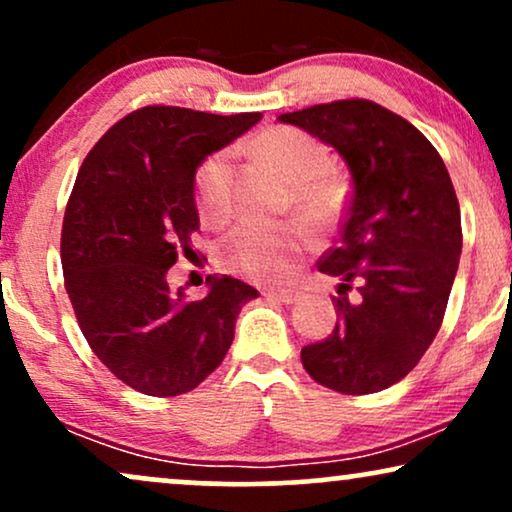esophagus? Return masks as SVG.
I'll return each mask as SVG.
<instances>
[{"instance_id": "esophagus-1", "label": "esophagus", "mask_w": 512, "mask_h": 512, "mask_svg": "<svg viewBox=\"0 0 512 512\" xmlns=\"http://www.w3.org/2000/svg\"><path fill=\"white\" fill-rule=\"evenodd\" d=\"M269 297V300H276V302H283V304H295L300 300L302 293L295 288H278V290H269V293H264Z\"/></svg>"}]
</instances>
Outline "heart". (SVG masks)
Masks as SVG:
<instances>
[{"label":"heart","instance_id":"b5f03b06","mask_svg":"<svg viewBox=\"0 0 512 512\" xmlns=\"http://www.w3.org/2000/svg\"><path fill=\"white\" fill-rule=\"evenodd\" d=\"M257 158L290 184V198L304 217L326 222L340 205V184L328 148L293 127H274L252 146ZM198 212L205 222H222L229 212V163L224 153L205 160L196 177ZM309 236L297 224H238L222 243V262L252 281H278L295 269Z\"/></svg>","mask_w":512,"mask_h":512}]
</instances>
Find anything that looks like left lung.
Instances as JSON below:
<instances>
[{
	"label": "left lung",
	"mask_w": 512,
	"mask_h": 512,
	"mask_svg": "<svg viewBox=\"0 0 512 512\" xmlns=\"http://www.w3.org/2000/svg\"><path fill=\"white\" fill-rule=\"evenodd\" d=\"M278 122L331 146L352 174L340 238L319 262L340 278V321L302 349V366L335 392H380L418 364L442 326L463 248L454 184L435 146L373 101L321 103ZM352 285L358 293L347 296Z\"/></svg>",
	"instance_id": "8db88e82"
}]
</instances>
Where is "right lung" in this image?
<instances>
[{"mask_svg":"<svg viewBox=\"0 0 512 512\" xmlns=\"http://www.w3.org/2000/svg\"><path fill=\"white\" fill-rule=\"evenodd\" d=\"M260 120L148 106L115 122L77 172L61 234L66 290L89 347L132 390L198 387L257 297L238 278L208 276V295L191 302L167 271L200 229L196 170Z\"/></svg>","mask_w":512,"mask_h":512,"instance_id":"1","label":"right lung"}]
</instances>
